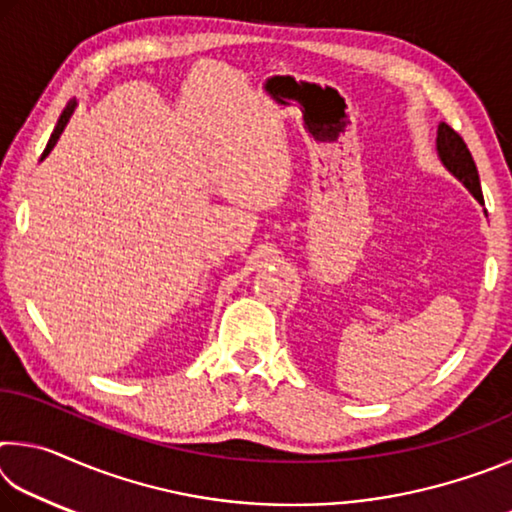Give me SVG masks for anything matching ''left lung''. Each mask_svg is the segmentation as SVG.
Masks as SVG:
<instances>
[{
    "label": "left lung",
    "mask_w": 512,
    "mask_h": 512,
    "mask_svg": "<svg viewBox=\"0 0 512 512\" xmlns=\"http://www.w3.org/2000/svg\"><path fill=\"white\" fill-rule=\"evenodd\" d=\"M436 149H438V158L445 164L447 171L454 173V176L461 180L467 189H470V194L476 198V201H483L479 171H476L472 153L463 142V137L458 135L452 126L440 124L438 137H436Z\"/></svg>",
    "instance_id": "left-lung-1"
}]
</instances>
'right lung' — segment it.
<instances>
[{
  "label": "right lung",
  "instance_id": "1",
  "mask_svg": "<svg viewBox=\"0 0 512 512\" xmlns=\"http://www.w3.org/2000/svg\"><path fill=\"white\" fill-rule=\"evenodd\" d=\"M74 108H76V99H72L65 106V110H63V115H60V119H58V124H56V128H54V133H51V137H49V142H47V149L42 151V158L40 160H45L47 155H49V151L54 149L56 146V142H58V137H60V133L65 131V126H67V121H69V117H72V112H74Z\"/></svg>",
  "mask_w": 512,
  "mask_h": 512
}]
</instances>
